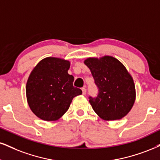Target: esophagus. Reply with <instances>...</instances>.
I'll use <instances>...</instances> for the list:
<instances>
[{
	"mask_svg": "<svg viewBox=\"0 0 160 160\" xmlns=\"http://www.w3.org/2000/svg\"><path fill=\"white\" fill-rule=\"evenodd\" d=\"M82 94H83V95H85L86 92H87L86 88H82Z\"/></svg>",
	"mask_w": 160,
	"mask_h": 160,
	"instance_id": "esophagus-1",
	"label": "esophagus"
}]
</instances>
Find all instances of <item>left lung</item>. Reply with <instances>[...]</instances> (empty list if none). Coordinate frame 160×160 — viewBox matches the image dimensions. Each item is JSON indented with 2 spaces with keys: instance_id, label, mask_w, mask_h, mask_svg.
Wrapping results in <instances>:
<instances>
[{
  "instance_id": "obj_1",
  "label": "left lung",
  "mask_w": 160,
  "mask_h": 160,
  "mask_svg": "<svg viewBox=\"0 0 160 160\" xmlns=\"http://www.w3.org/2000/svg\"><path fill=\"white\" fill-rule=\"evenodd\" d=\"M84 64L91 71L98 88L97 96H89L92 109L105 120L122 119L135 101V87L123 64L111 56L90 58Z\"/></svg>"
}]
</instances>
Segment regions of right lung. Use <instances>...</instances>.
I'll use <instances>...</instances> for the list:
<instances>
[{
    "label": "right lung",
    "instance_id": "add662e5",
    "mask_svg": "<svg viewBox=\"0 0 160 160\" xmlns=\"http://www.w3.org/2000/svg\"><path fill=\"white\" fill-rule=\"evenodd\" d=\"M70 62L49 57L41 60L32 71L26 87L27 98L32 111L45 121H56L66 113L75 96L82 90L73 86L68 74Z\"/></svg>",
    "mask_w": 160,
    "mask_h": 160
}]
</instances>
